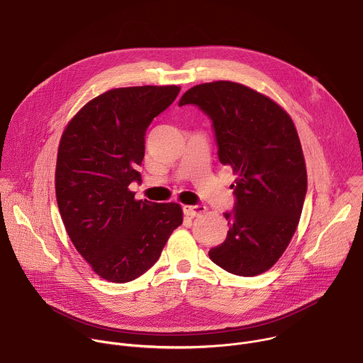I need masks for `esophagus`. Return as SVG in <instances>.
Returning <instances> with one entry per match:
<instances>
[{
  "label": "esophagus",
  "instance_id": "esophagus-1",
  "mask_svg": "<svg viewBox=\"0 0 363 363\" xmlns=\"http://www.w3.org/2000/svg\"><path fill=\"white\" fill-rule=\"evenodd\" d=\"M205 206L203 205H185L184 206V214L189 217H199L205 213Z\"/></svg>",
  "mask_w": 363,
  "mask_h": 363
}]
</instances>
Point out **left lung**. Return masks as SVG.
Masks as SVG:
<instances>
[{
  "label": "left lung",
  "mask_w": 363,
  "mask_h": 363,
  "mask_svg": "<svg viewBox=\"0 0 363 363\" xmlns=\"http://www.w3.org/2000/svg\"><path fill=\"white\" fill-rule=\"evenodd\" d=\"M178 105H194L211 119L218 160L238 175L234 208L224 213L230 231L210 258L242 277L267 272L287 248L307 192L293 121L267 96L223 80L191 87Z\"/></svg>",
  "instance_id": "left-lung-1"
}]
</instances>
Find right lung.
<instances>
[{"mask_svg":"<svg viewBox=\"0 0 363 363\" xmlns=\"http://www.w3.org/2000/svg\"><path fill=\"white\" fill-rule=\"evenodd\" d=\"M178 86L121 87L103 93L69 122L56 167V196L66 231L93 272L128 283L147 272L182 224L175 202L136 201V167L146 129L177 99Z\"/></svg>","mask_w":363,"mask_h":363,"instance_id":"1","label":"right lung"}]
</instances>
